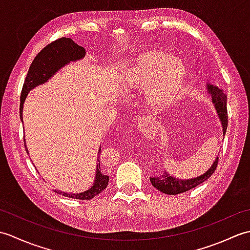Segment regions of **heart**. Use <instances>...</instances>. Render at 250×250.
<instances>
[{"label": "heart", "mask_w": 250, "mask_h": 250, "mask_svg": "<svg viewBox=\"0 0 250 250\" xmlns=\"http://www.w3.org/2000/svg\"><path fill=\"white\" fill-rule=\"evenodd\" d=\"M185 77L186 67L182 60L150 51L136 60L125 82L131 88H145L146 102L155 108H164L178 99Z\"/></svg>", "instance_id": "1"}]
</instances>
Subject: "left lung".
<instances>
[{
    "label": "left lung",
    "mask_w": 250,
    "mask_h": 250,
    "mask_svg": "<svg viewBox=\"0 0 250 250\" xmlns=\"http://www.w3.org/2000/svg\"><path fill=\"white\" fill-rule=\"evenodd\" d=\"M207 89L208 92L213 95V102L215 104V107L217 109V113L221 121L222 129H224V134H226V131L228 128V109H227V95L224 93L221 89H219L217 86H213V84H207ZM218 159L219 157L216 158L213 166L210 168L201 175L199 177H195L192 179H177L174 178L166 172H163L159 175H155V176L150 177V182L152 186L158 190H160L161 192L166 194H179L184 193L186 191H189L190 189H193L198 187L199 185L204 183L205 180L208 179L211 175L214 174L215 169L218 166Z\"/></svg>",
    "instance_id": "8db88e82"
}]
</instances>
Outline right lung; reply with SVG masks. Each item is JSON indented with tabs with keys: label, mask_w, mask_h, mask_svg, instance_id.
Listing matches in <instances>:
<instances>
[{
	"label": "right lung",
	"mask_w": 250,
	"mask_h": 250,
	"mask_svg": "<svg viewBox=\"0 0 250 250\" xmlns=\"http://www.w3.org/2000/svg\"><path fill=\"white\" fill-rule=\"evenodd\" d=\"M83 47L74 43L73 40L67 39V37H61L50 44L44 47L39 54L34 58L33 62L30 65V68L26 74L22 90H21L20 95V119L22 121V108H23V102L28 95V92L31 89L46 83L48 79L54 75L56 72H58L60 68L67 64L70 61H76L82 59L84 57ZM24 140V139H23ZM24 146H25V141ZM26 149V146H25ZM28 151V150H26ZM101 153V148L99 149V155ZM99 161V159H98ZM109 177L107 175L103 174L101 172L100 163L97 166V175H95L94 184L89 190L84 191L82 193H65L61 192V191H56L57 193L62 194L67 198L72 199H78V200H91L95 195L102 192V191L107 187Z\"/></svg>",
	"instance_id": "right-lung-1"
}]
</instances>
